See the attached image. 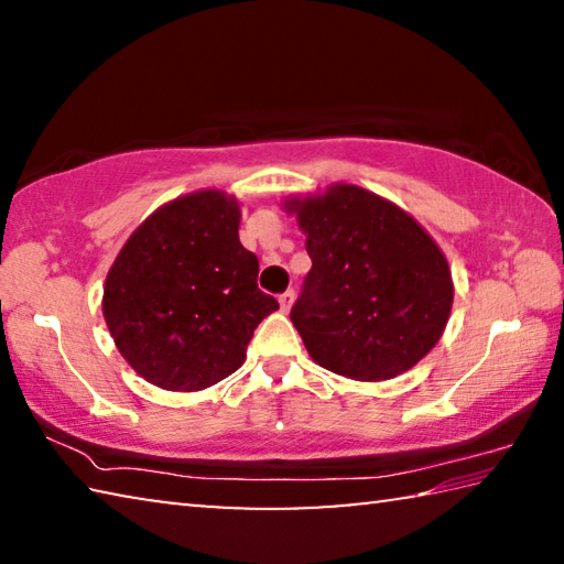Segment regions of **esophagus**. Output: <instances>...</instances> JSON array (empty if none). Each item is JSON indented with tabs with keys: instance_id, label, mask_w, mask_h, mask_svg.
<instances>
[{
	"instance_id": "34e87169",
	"label": "esophagus",
	"mask_w": 564,
	"mask_h": 564,
	"mask_svg": "<svg viewBox=\"0 0 564 564\" xmlns=\"http://www.w3.org/2000/svg\"><path fill=\"white\" fill-rule=\"evenodd\" d=\"M293 301H295V291H293V289H289V291L279 295V303H281V308H283V311H291Z\"/></svg>"
}]
</instances>
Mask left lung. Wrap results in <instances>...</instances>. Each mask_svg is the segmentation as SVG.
<instances>
[{
    "label": "left lung",
    "mask_w": 564,
    "mask_h": 564,
    "mask_svg": "<svg viewBox=\"0 0 564 564\" xmlns=\"http://www.w3.org/2000/svg\"><path fill=\"white\" fill-rule=\"evenodd\" d=\"M311 271L291 321L311 358L356 380H388L441 340L453 279L441 248L403 208L358 186L285 204Z\"/></svg>",
    "instance_id": "8db88e82"
}]
</instances>
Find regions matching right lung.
Segmentation results:
<instances>
[{"instance_id":"1","label":"right lung","mask_w":564,"mask_h":564,"mask_svg":"<svg viewBox=\"0 0 564 564\" xmlns=\"http://www.w3.org/2000/svg\"><path fill=\"white\" fill-rule=\"evenodd\" d=\"M238 204L198 191L161 206L123 243L104 285V318L129 366L166 390H202L241 368L279 308L259 259L238 241Z\"/></svg>"}]
</instances>
